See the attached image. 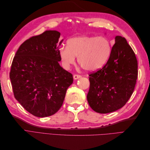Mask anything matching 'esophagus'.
<instances>
[{"instance_id":"34e87169","label":"esophagus","mask_w":150,"mask_h":150,"mask_svg":"<svg viewBox=\"0 0 150 150\" xmlns=\"http://www.w3.org/2000/svg\"><path fill=\"white\" fill-rule=\"evenodd\" d=\"M80 78H81V75L75 74V75L73 76V78H74V79H75V80L78 79H79Z\"/></svg>"}]
</instances>
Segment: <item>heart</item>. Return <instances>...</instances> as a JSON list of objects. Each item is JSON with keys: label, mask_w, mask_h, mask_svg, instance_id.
I'll return each mask as SVG.
<instances>
[{"label": "heart", "mask_w": 150, "mask_h": 150, "mask_svg": "<svg viewBox=\"0 0 150 150\" xmlns=\"http://www.w3.org/2000/svg\"><path fill=\"white\" fill-rule=\"evenodd\" d=\"M67 44L59 49V56L66 69L74 64L76 56L84 69L97 71L105 65L112 51L110 40L104 36L81 35L69 39Z\"/></svg>", "instance_id": "obj_1"}]
</instances>
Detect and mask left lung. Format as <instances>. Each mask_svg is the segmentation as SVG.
Wrapping results in <instances>:
<instances>
[{"mask_svg": "<svg viewBox=\"0 0 150 150\" xmlns=\"http://www.w3.org/2000/svg\"><path fill=\"white\" fill-rule=\"evenodd\" d=\"M89 105L101 114L121 108L132 95L138 78V61L125 38L115 37L111 56L102 69L89 75Z\"/></svg>", "mask_w": 150, "mask_h": 150, "instance_id": "left-lung-1", "label": "left lung"}]
</instances>
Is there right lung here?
Wrapping results in <instances>:
<instances>
[{"label": "right lung", "mask_w": 150, "mask_h": 150, "mask_svg": "<svg viewBox=\"0 0 150 150\" xmlns=\"http://www.w3.org/2000/svg\"><path fill=\"white\" fill-rule=\"evenodd\" d=\"M61 33L46 30L22 43L13 57L10 79L14 97L26 111L44 117L58 111L72 74L59 64ZM59 45H58V44Z\"/></svg>", "instance_id": "obj_1"}]
</instances>
